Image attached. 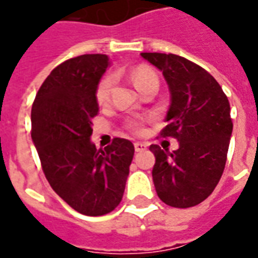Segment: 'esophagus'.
<instances>
[{"instance_id": "34e87169", "label": "esophagus", "mask_w": 258, "mask_h": 258, "mask_svg": "<svg viewBox=\"0 0 258 258\" xmlns=\"http://www.w3.org/2000/svg\"><path fill=\"white\" fill-rule=\"evenodd\" d=\"M146 143H143V142H135V150H136V152H143V150H146Z\"/></svg>"}]
</instances>
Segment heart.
Instances as JSON below:
<instances>
[{
  "instance_id": "1",
  "label": "heart",
  "mask_w": 258,
  "mask_h": 258,
  "mask_svg": "<svg viewBox=\"0 0 258 258\" xmlns=\"http://www.w3.org/2000/svg\"><path fill=\"white\" fill-rule=\"evenodd\" d=\"M131 78H132L133 84L136 85V88L139 90L140 87H143L150 81H159L156 73L153 72L152 69H149L147 66H138L136 69H133L131 73ZM112 85H113V77L112 76H105L99 81L97 91H95V97L98 104L104 105L108 102L109 95H111ZM126 129L133 133H142L143 132V119L140 118H132L126 120Z\"/></svg>"
}]
</instances>
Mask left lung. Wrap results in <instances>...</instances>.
<instances>
[{"label":"left lung","instance_id":"obj_1","mask_svg":"<svg viewBox=\"0 0 258 258\" xmlns=\"http://www.w3.org/2000/svg\"><path fill=\"white\" fill-rule=\"evenodd\" d=\"M157 67L170 90L163 138H175L173 153L152 145L153 182L164 204L195 207L212 194L226 164L233 131L230 105L219 83L201 66L177 54L140 53Z\"/></svg>","mask_w":258,"mask_h":258}]
</instances>
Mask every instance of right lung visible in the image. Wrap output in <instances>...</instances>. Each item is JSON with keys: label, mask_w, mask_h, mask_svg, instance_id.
Here are the masks:
<instances>
[{"label": "right lung", "mask_w": 258, "mask_h": 258, "mask_svg": "<svg viewBox=\"0 0 258 258\" xmlns=\"http://www.w3.org/2000/svg\"><path fill=\"white\" fill-rule=\"evenodd\" d=\"M111 64L106 54H83L53 69L39 88L31 112L32 140L42 168L63 201L80 214L101 216L122 201L135 147L115 138L97 150L92 118L95 91Z\"/></svg>", "instance_id": "right-lung-1"}]
</instances>
